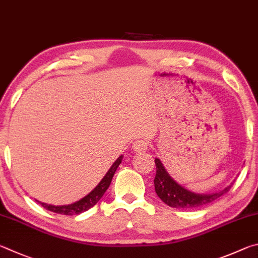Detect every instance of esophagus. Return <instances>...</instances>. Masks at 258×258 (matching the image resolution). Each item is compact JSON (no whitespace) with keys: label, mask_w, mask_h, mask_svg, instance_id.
<instances>
[{"label":"esophagus","mask_w":258,"mask_h":258,"mask_svg":"<svg viewBox=\"0 0 258 258\" xmlns=\"http://www.w3.org/2000/svg\"><path fill=\"white\" fill-rule=\"evenodd\" d=\"M147 147H148L147 142H145V141H136L133 145V150L135 152L143 153V152H145L147 150Z\"/></svg>","instance_id":"1"}]
</instances>
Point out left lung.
Masks as SVG:
<instances>
[{
	"label": "left lung",
	"instance_id": "left-lung-1",
	"mask_svg": "<svg viewBox=\"0 0 258 258\" xmlns=\"http://www.w3.org/2000/svg\"><path fill=\"white\" fill-rule=\"evenodd\" d=\"M156 175L154 179L155 191L166 205L175 209H196L210 204V203L218 200L219 197L224 195L231 188V184L224 188L219 192L204 195V194H195L187 190L186 188L180 186L166 172L164 165L162 164L160 159H155Z\"/></svg>",
	"mask_w": 258,
	"mask_h": 258
}]
</instances>
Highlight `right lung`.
<instances>
[{"mask_svg":"<svg viewBox=\"0 0 258 258\" xmlns=\"http://www.w3.org/2000/svg\"><path fill=\"white\" fill-rule=\"evenodd\" d=\"M121 161H122V155L117 157L116 161L112 164L110 170L107 171L106 174L104 175V178L101 180V181H99L97 186L95 187L93 190L88 194L87 196L81 198V200L74 203V204L62 205V206H54V205H51V204H45V203L38 202V201H36V202L39 203V204L42 205L44 209H46V210L51 211V212H54V213H57V214L77 215V214L83 213V212L88 211L89 209H92V207L95 204H97L98 201L103 197L104 192H105L107 190V188L110 187L113 175H114L117 166H119L120 163H121Z\"/></svg>","mask_w":258,"mask_h":258,"instance_id":"1","label":"right lung"}]
</instances>
